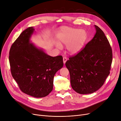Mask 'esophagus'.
Returning <instances> with one entry per match:
<instances>
[{"instance_id":"obj_1","label":"esophagus","mask_w":121,"mask_h":121,"mask_svg":"<svg viewBox=\"0 0 121 121\" xmlns=\"http://www.w3.org/2000/svg\"><path fill=\"white\" fill-rule=\"evenodd\" d=\"M67 60V58L66 57V56H64V57L63 58V61L64 64L65 63V62H66Z\"/></svg>"}]
</instances>
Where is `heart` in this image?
I'll return each mask as SVG.
<instances>
[{
    "label": "heart",
    "mask_w": 121,
    "mask_h": 121,
    "mask_svg": "<svg viewBox=\"0 0 121 121\" xmlns=\"http://www.w3.org/2000/svg\"><path fill=\"white\" fill-rule=\"evenodd\" d=\"M57 41L54 45L59 50L62 45H66L68 53L74 55L79 53L82 48L86 39V33L83 29L64 26L61 27L56 35Z\"/></svg>",
    "instance_id": "obj_1"
}]
</instances>
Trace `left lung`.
Segmentation results:
<instances>
[{
  "instance_id": "left-lung-1",
  "label": "left lung",
  "mask_w": 121,
  "mask_h": 121,
  "mask_svg": "<svg viewBox=\"0 0 121 121\" xmlns=\"http://www.w3.org/2000/svg\"><path fill=\"white\" fill-rule=\"evenodd\" d=\"M94 26L96 32L94 38L65 63L71 86L81 94H91L100 89L110 73L112 49L104 32Z\"/></svg>"
}]
</instances>
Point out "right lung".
I'll use <instances>...</instances> for the list:
<instances>
[{"mask_svg":"<svg viewBox=\"0 0 121 121\" xmlns=\"http://www.w3.org/2000/svg\"><path fill=\"white\" fill-rule=\"evenodd\" d=\"M35 29L23 31L11 46L9 62L13 78L23 93L35 98L47 96L53 88L54 77L63 65L61 56H50L31 43Z\"/></svg>","mask_w":121,"mask_h":121,"instance_id":"right-lung-1","label":"right lung"}]
</instances>
